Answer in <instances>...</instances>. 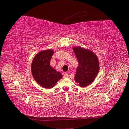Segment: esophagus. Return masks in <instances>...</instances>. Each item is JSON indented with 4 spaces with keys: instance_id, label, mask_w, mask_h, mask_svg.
Returning <instances> with one entry per match:
<instances>
[{
    "instance_id": "34e87169",
    "label": "esophagus",
    "mask_w": 129,
    "mask_h": 129,
    "mask_svg": "<svg viewBox=\"0 0 129 129\" xmlns=\"http://www.w3.org/2000/svg\"><path fill=\"white\" fill-rule=\"evenodd\" d=\"M64 77L65 78H69V75H68V74L65 73V74H64Z\"/></svg>"
}]
</instances>
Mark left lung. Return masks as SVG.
<instances>
[{"label":"left lung","mask_w":129,"mask_h":129,"mask_svg":"<svg viewBox=\"0 0 129 129\" xmlns=\"http://www.w3.org/2000/svg\"><path fill=\"white\" fill-rule=\"evenodd\" d=\"M73 50L79 63L74 79L79 86L86 87L95 80L99 71L98 58L88 49L77 46Z\"/></svg>","instance_id":"1"}]
</instances>
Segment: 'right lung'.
Listing matches in <instances>:
<instances>
[{
    "instance_id": "1",
    "label": "right lung",
    "mask_w": 129,
    "mask_h": 129,
    "mask_svg": "<svg viewBox=\"0 0 129 129\" xmlns=\"http://www.w3.org/2000/svg\"><path fill=\"white\" fill-rule=\"evenodd\" d=\"M54 51L46 50L39 52L34 57L31 70L34 80L43 88L50 89L62 78L59 72L50 66V61Z\"/></svg>"
}]
</instances>
